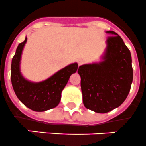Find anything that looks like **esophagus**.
Masks as SVG:
<instances>
[{
  "label": "esophagus",
  "instance_id": "obj_1",
  "mask_svg": "<svg viewBox=\"0 0 146 146\" xmlns=\"http://www.w3.org/2000/svg\"><path fill=\"white\" fill-rule=\"evenodd\" d=\"M77 63H78V64H79V66H80V65H82V64L84 63V61L82 60V59H78V61H77Z\"/></svg>",
  "mask_w": 146,
  "mask_h": 146
}]
</instances>
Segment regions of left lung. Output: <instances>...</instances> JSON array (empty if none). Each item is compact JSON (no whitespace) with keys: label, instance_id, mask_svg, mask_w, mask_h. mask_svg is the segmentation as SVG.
Masks as SVG:
<instances>
[{"label":"left lung","instance_id":"obj_1","mask_svg":"<svg viewBox=\"0 0 146 146\" xmlns=\"http://www.w3.org/2000/svg\"><path fill=\"white\" fill-rule=\"evenodd\" d=\"M106 40L103 61L82 65L78 73L85 106L98 113H106L118 107L125 100L133 82L131 52L117 33Z\"/></svg>","mask_w":146,"mask_h":146}]
</instances>
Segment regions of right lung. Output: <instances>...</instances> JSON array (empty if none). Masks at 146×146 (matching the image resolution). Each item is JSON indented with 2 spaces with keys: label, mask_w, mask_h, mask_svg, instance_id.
I'll use <instances>...</instances> for the list:
<instances>
[{
  "label": "right lung",
  "mask_w": 146,
  "mask_h": 146,
  "mask_svg": "<svg viewBox=\"0 0 146 146\" xmlns=\"http://www.w3.org/2000/svg\"><path fill=\"white\" fill-rule=\"evenodd\" d=\"M26 42L27 37L24 42L19 44L12 59V85L19 100L25 106L35 112H44L58 105L61 92L70 76L77 71L78 64H71L40 82L28 81L22 76L20 72L21 56Z\"/></svg>",
  "instance_id": "add662e5"
}]
</instances>
